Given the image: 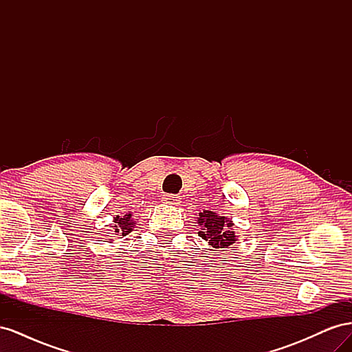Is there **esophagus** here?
Listing matches in <instances>:
<instances>
[{
  "mask_svg": "<svg viewBox=\"0 0 352 352\" xmlns=\"http://www.w3.org/2000/svg\"><path fill=\"white\" fill-rule=\"evenodd\" d=\"M162 201L164 202V204H168V206H179L180 204V197L168 194V195H164Z\"/></svg>",
  "mask_w": 352,
  "mask_h": 352,
  "instance_id": "obj_1",
  "label": "esophagus"
}]
</instances>
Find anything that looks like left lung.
<instances>
[{
    "label": "left lung",
    "mask_w": 352,
    "mask_h": 352,
    "mask_svg": "<svg viewBox=\"0 0 352 352\" xmlns=\"http://www.w3.org/2000/svg\"><path fill=\"white\" fill-rule=\"evenodd\" d=\"M198 225L201 228L198 236L206 239L212 248H228L236 241L232 220L219 216L214 211L204 210L199 212Z\"/></svg>",
    "instance_id": "obj_1"
}]
</instances>
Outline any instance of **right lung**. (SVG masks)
<instances>
[{"label":"right lung","instance_id":"add662e5","mask_svg":"<svg viewBox=\"0 0 352 352\" xmlns=\"http://www.w3.org/2000/svg\"><path fill=\"white\" fill-rule=\"evenodd\" d=\"M135 226V221L132 219L131 212H127L124 216H117L114 217V232L116 235H120V236H126L129 235Z\"/></svg>","mask_w":352,"mask_h":352}]
</instances>
